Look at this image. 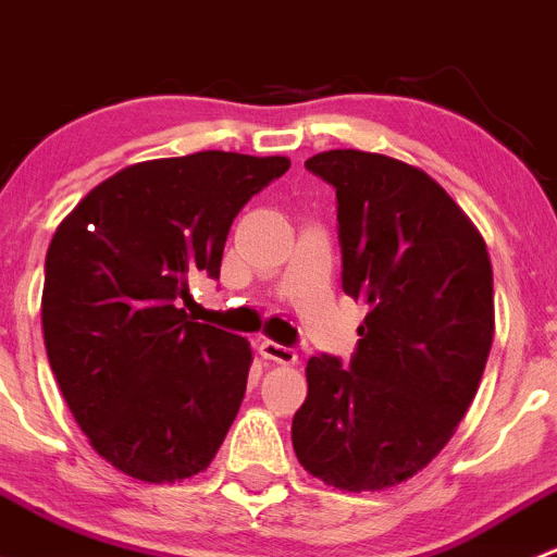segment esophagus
<instances>
[{
  "label": "esophagus",
  "mask_w": 557,
  "mask_h": 557,
  "mask_svg": "<svg viewBox=\"0 0 557 557\" xmlns=\"http://www.w3.org/2000/svg\"><path fill=\"white\" fill-rule=\"evenodd\" d=\"M258 352H261L263 358H269V361L283 363V367H294V363L299 361V356H296L294 347L277 345V342H272V339H263L261 345H258Z\"/></svg>",
  "instance_id": "34e87169"
}]
</instances>
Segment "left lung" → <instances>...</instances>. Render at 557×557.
<instances>
[{
    "label": "left lung",
    "instance_id": "left-lung-1",
    "mask_svg": "<svg viewBox=\"0 0 557 557\" xmlns=\"http://www.w3.org/2000/svg\"><path fill=\"white\" fill-rule=\"evenodd\" d=\"M305 166L336 190L342 288L369 307L350 367L307 361L290 436L299 463L339 491H383L440 455L493 345L485 239L418 166L325 150Z\"/></svg>",
    "mask_w": 557,
    "mask_h": 557
}]
</instances>
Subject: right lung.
I'll list each match as a JSON object with an SVG mask.
<instances>
[{
    "mask_svg": "<svg viewBox=\"0 0 557 557\" xmlns=\"http://www.w3.org/2000/svg\"><path fill=\"white\" fill-rule=\"evenodd\" d=\"M288 166L223 150L143 161L55 228L45 350L83 434L123 474L188 480L226 440L252 352L245 336L188 318V280L221 277L234 218Z\"/></svg>",
    "mask_w": 557,
    "mask_h": 557,
    "instance_id": "obj_1",
    "label": "right lung"
}]
</instances>
